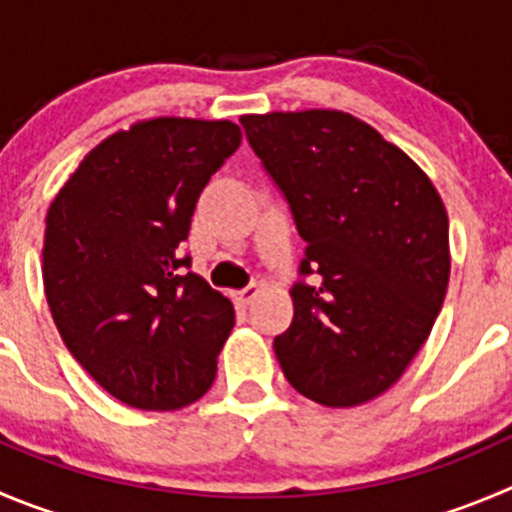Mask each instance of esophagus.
Here are the masks:
<instances>
[{
  "instance_id": "1",
  "label": "esophagus",
  "mask_w": 512,
  "mask_h": 512,
  "mask_svg": "<svg viewBox=\"0 0 512 512\" xmlns=\"http://www.w3.org/2000/svg\"><path fill=\"white\" fill-rule=\"evenodd\" d=\"M259 294V286L256 284H248L246 289L241 291H233V301H238V304H251L253 296Z\"/></svg>"
}]
</instances>
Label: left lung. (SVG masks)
<instances>
[{
  "instance_id": "left-lung-1",
  "label": "left lung",
  "mask_w": 512,
  "mask_h": 512,
  "mask_svg": "<svg viewBox=\"0 0 512 512\" xmlns=\"http://www.w3.org/2000/svg\"><path fill=\"white\" fill-rule=\"evenodd\" d=\"M241 125L306 241L294 319L274 339L281 369L319 405L369 402L402 377L445 301L440 193L410 155L349 113L243 115Z\"/></svg>"
}]
</instances>
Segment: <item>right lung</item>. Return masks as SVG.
<instances>
[{"label": "right lung", "mask_w": 512, "mask_h": 512, "mask_svg": "<svg viewBox=\"0 0 512 512\" xmlns=\"http://www.w3.org/2000/svg\"><path fill=\"white\" fill-rule=\"evenodd\" d=\"M231 120L155 118L92 148L47 211L42 281L60 337L105 392L180 410L208 392L233 304L191 269L198 196L236 153Z\"/></svg>", "instance_id": "right-lung-1"}]
</instances>
